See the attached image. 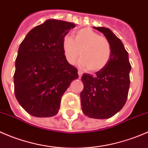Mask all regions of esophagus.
<instances>
[{"label":"esophagus","instance_id":"1","mask_svg":"<svg viewBox=\"0 0 148 148\" xmlns=\"http://www.w3.org/2000/svg\"><path fill=\"white\" fill-rule=\"evenodd\" d=\"M82 71H81V70H78V74H79V78H81V77L82 76Z\"/></svg>","mask_w":148,"mask_h":148}]
</instances>
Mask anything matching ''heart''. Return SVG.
Listing matches in <instances>:
<instances>
[{
	"label": "heart",
	"instance_id": "b5f03b06",
	"mask_svg": "<svg viewBox=\"0 0 148 148\" xmlns=\"http://www.w3.org/2000/svg\"><path fill=\"white\" fill-rule=\"evenodd\" d=\"M74 38L66 35L62 41L64 53L70 64H74L80 53V65L91 72L100 71L107 65L112 46L107 38L87 27L76 31Z\"/></svg>",
	"mask_w": 148,
	"mask_h": 148
}]
</instances>
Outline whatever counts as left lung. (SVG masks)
Wrapping results in <instances>:
<instances>
[{"mask_svg":"<svg viewBox=\"0 0 148 148\" xmlns=\"http://www.w3.org/2000/svg\"><path fill=\"white\" fill-rule=\"evenodd\" d=\"M94 28L109 40L112 55L107 65L95 76L83 74L84 89L80 93L82 110L91 118L107 119L118 112L126 103L131 65L127 51L120 38L107 28Z\"/></svg>","mask_w":148,"mask_h":148,"instance_id":"obj_1","label":"left lung"}]
</instances>
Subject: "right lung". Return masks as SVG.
<instances>
[{
	"instance_id": "add662e5",
	"label": "right lung",
	"mask_w": 148,
	"mask_h": 148,
	"mask_svg": "<svg viewBox=\"0 0 148 148\" xmlns=\"http://www.w3.org/2000/svg\"><path fill=\"white\" fill-rule=\"evenodd\" d=\"M75 26L49 19L31 29L19 46L13 75L15 96L31 115H56L64 93L79 77L62 49L63 38Z\"/></svg>"
}]
</instances>
